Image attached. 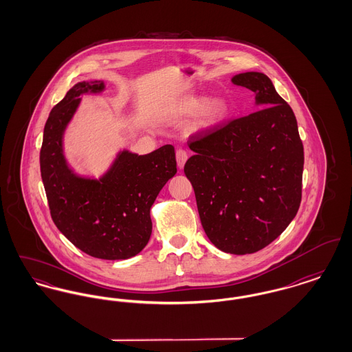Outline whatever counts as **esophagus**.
Wrapping results in <instances>:
<instances>
[{
  "label": "esophagus",
  "mask_w": 352,
  "mask_h": 352,
  "mask_svg": "<svg viewBox=\"0 0 352 352\" xmlns=\"http://www.w3.org/2000/svg\"><path fill=\"white\" fill-rule=\"evenodd\" d=\"M175 157H177V165H178V168H184V164H186V161H187V158H188L186 151H184V149H178L177 153H175Z\"/></svg>",
  "instance_id": "esophagus-1"
}]
</instances>
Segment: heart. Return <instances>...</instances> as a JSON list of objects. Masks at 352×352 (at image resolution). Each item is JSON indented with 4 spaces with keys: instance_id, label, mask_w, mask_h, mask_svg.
<instances>
[{
    "instance_id": "1",
    "label": "heart",
    "mask_w": 352,
    "mask_h": 352,
    "mask_svg": "<svg viewBox=\"0 0 352 352\" xmlns=\"http://www.w3.org/2000/svg\"><path fill=\"white\" fill-rule=\"evenodd\" d=\"M201 109L204 111H201V121H199L201 128H210L218 124L219 121H221L228 113L227 102L219 98L208 101L207 104H206V99L203 98H191L184 100L182 105L179 107L181 113L187 116L197 115L198 112H201Z\"/></svg>"
}]
</instances>
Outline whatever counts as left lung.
Returning a JSON list of instances; mask_svg holds the SVG:
<instances>
[{
	"mask_svg": "<svg viewBox=\"0 0 352 352\" xmlns=\"http://www.w3.org/2000/svg\"><path fill=\"white\" fill-rule=\"evenodd\" d=\"M231 80L254 92L258 111L191 135L195 155L184 174L210 241L226 253L247 254L265 248L297 215L303 145L290 105L265 74L243 72Z\"/></svg>",
	"mask_w": 352,
	"mask_h": 352,
	"instance_id": "obj_1",
	"label": "left lung"
}]
</instances>
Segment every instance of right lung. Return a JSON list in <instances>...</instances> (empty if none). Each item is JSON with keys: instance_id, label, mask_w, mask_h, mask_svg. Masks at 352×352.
I'll return each instance as SVG.
<instances>
[{"instance_id": "right-lung-1", "label": "right lung", "mask_w": 352, "mask_h": 352, "mask_svg": "<svg viewBox=\"0 0 352 352\" xmlns=\"http://www.w3.org/2000/svg\"><path fill=\"white\" fill-rule=\"evenodd\" d=\"M105 89L101 80L75 84L50 112L43 131L41 175L51 218L84 253L102 260H126L142 251L151 234V208L177 173L173 145L138 155L120 151L98 179L68 165L63 135L80 105V95Z\"/></svg>"}]
</instances>
